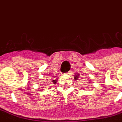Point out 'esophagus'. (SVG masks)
Here are the masks:
<instances>
[{
	"label": "esophagus",
	"mask_w": 122,
	"mask_h": 122,
	"mask_svg": "<svg viewBox=\"0 0 122 122\" xmlns=\"http://www.w3.org/2000/svg\"><path fill=\"white\" fill-rule=\"evenodd\" d=\"M71 73V71H69V72H67L66 73V75H69V74H70Z\"/></svg>",
	"instance_id": "obj_1"
}]
</instances>
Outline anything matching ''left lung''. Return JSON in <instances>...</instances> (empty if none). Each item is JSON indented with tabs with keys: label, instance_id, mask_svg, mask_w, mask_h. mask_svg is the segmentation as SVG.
Returning <instances> with one entry per match:
<instances>
[{
	"label": "left lung",
	"instance_id": "left-lung-1",
	"mask_svg": "<svg viewBox=\"0 0 122 122\" xmlns=\"http://www.w3.org/2000/svg\"><path fill=\"white\" fill-rule=\"evenodd\" d=\"M78 76H79V75H75V76L74 77V78L75 79V80H78Z\"/></svg>",
	"mask_w": 122,
	"mask_h": 122
}]
</instances>
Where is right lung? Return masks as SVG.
<instances>
[{"instance_id":"obj_1","label":"right lung","mask_w":122,"mask_h":122,"mask_svg":"<svg viewBox=\"0 0 122 122\" xmlns=\"http://www.w3.org/2000/svg\"><path fill=\"white\" fill-rule=\"evenodd\" d=\"M51 81H50V82H52V83H53L54 84H55V83H56V81H57V79H54H54H52Z\"/></svg>"}]
</instances>
